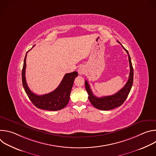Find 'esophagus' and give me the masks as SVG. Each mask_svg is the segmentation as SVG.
<instances>
[{
	"mask_svg": "<svg viewBox=\"0 0 156 156\" xmlns=\"http://www.w3.org/2000/svg\"><path fill=\"white\" fill-rule=\"evenodd\" d=\"M85 72H86V69H85V68L84 67V66H80V68L78 69V73H79L80 75H83Z\"/></svg>",
	"mask_w": 156,
	"mask_h": 156,
	"instance_id": "1",
	"label": "esophagus"
}]
</instances>
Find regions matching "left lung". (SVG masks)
Masks as SVG:
<instances>
[{"instance_id": "1", "label": "left lung", "mask_w": 156, "mask_h": 156, "mask_svg": "<svg viewBox=\"0 0 156 156\" xmlns=\"http://www.w3.org/2000/svg\"><path fill=\"white\" fill-rule=\"evenodd\" d=\"M118 42L121 44V43L119 41H118ZM122 46L128 54V60L129 63V68H130L128 80L122 89H121L119 92H117L116 94L114 95L108 96H104L102 98H98L93 94L91 90L90 86L89 84L87 81L86 80L84 81L86 90L89 95L88 96L89 100H90L92 105L94 107L97 108L98 109L102 110H109L120 106L125 102V101L128 97V95L130 92V90L133 85V68L131 61V58L128 54V51L126 49H125V48L122 45Z\"/></svg>"}]
</instances>
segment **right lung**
<instances>
[{
    "label": "right lung",
    "mask_w": 156,
    "mask_h": 156,
    "mask_svg": "<svg viewBox=\"0 0 156 156\" xmlns=\"http://www.w3.org/2000/svg\"><path fill=\"white\" fill-rule=\"evenodd\" d=\"M27 53L25 57L22 69V83L29 99L36 107L41 109L55 111L63 108L70 100V93L74 80L78 76V72H73L65 74L60 84L52 92L41 96L36 95L30 90L26 81L25 70Z\"/></svg>",
    "instance_id": "obj_1"
}]
</instances>
